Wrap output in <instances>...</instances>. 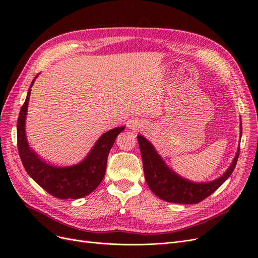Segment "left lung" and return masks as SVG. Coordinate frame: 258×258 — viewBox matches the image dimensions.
<instances>
[{
  "mask_svg": "<svg viewBox=\"0 0 258 258\" xmlns=\"http://www.w3.org/2000/svg\"><path fill=\"white\" fill-rule=\"evenodd\" d=\"M241 136V124H240ZM148 186L163 201L180 204H197L215 192L232 174L239 155V146L230 166L220 178L210 182L197 183L176 174L165 164L153 145L138 135Z\"/></svg>",
  "mask_w": 258,
  "mask_h": 258,
  "instance_id": "8db88e82",
  "label": "left lung"
}]
</instances>
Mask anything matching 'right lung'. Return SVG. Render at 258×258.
<instances>
[{"mask_svg":"<svg viewBox=\"0 0 258 258\" xmlns=\"http://www.w3.org/2000/svg\"><path fill=\"white\" fill-rule=\"evenodd\" d=\"M30 88L18 118V149L25 170L37 184L58 199H79L89 195L103 180L110 149L116 136L125 127H116L105 132L80 163L67 168L51 165L41 160L27 142L25 124L31 94Z\"/></svg>","mask_w":258,"mask_h":258,"instance_id":"add662e5","label":"right lung"}]
</instances>
